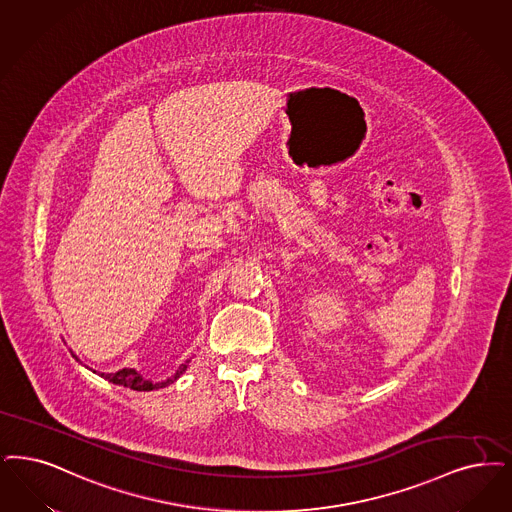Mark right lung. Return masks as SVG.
I'll use <instances>...</instances> for the list:
<instances>
[{
	"mask_svg": "<svg viewBox=\"0 0 512 512\" xmlns=\"http://www.w3.org/2000/svg\"><path fill=\"white\" fill-rule=\"evenodd\" d=\"M72 356L76 358V354H72ZM76 360H78V358H76ZM186 368H188V362H186V364H181V368L177 369V373H175V375H171L169 379H165L162 383L146 381L139 371L129 368L120 369V371H116V373H101V377H104V379H106V381H110V383H114V385H122V387H127V389L156 390L164 389L167 385L175 383V381L183 375L184 371H186Z\"/></svg>",
	"mask_w": 512,
	"mask_h": 512,
	"instance_id": "1",
	"label": "right lung"
}]
</instances>
